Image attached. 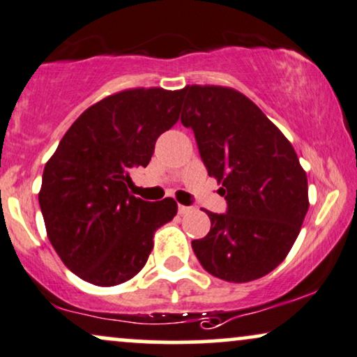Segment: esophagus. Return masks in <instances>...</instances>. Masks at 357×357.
Instances as JSON below:
<instances>
[{
	"mask_svg": "<svg viewBox=\"0 0 357 357\" xmlns=\"http://www.w3.org/2000/svg\"><path fill=\"white\" fill-rule=\"evenodd\" d=\"M188 212H192V206H185V205H178V213L185 215Z\"/></svg>",
	"mask_w": 357,
	"mask_h": 357,
	"instance_id": "1",
	"label": "esophagus"
}]
</instances>
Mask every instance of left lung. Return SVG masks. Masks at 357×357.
<instances>
[{
    "label": "left lung",
    "mask_w": 357,
    "mask_h": 357,
    "mask_svg": "<svg viewBox=\"0 0 357 357\" xmlns=\"http://www.w3.org/2000/svg\"><path fill=\"white\" fill-rule=\"evenodd\" d=\"M180 121L195 134L210 177L222 183L227 213L206 212L210 231L192 241L210 275L246 283L289 253L306 217L307 178L293 145L257 104L222 86L183 87Z\"/></svg>",
    "instance_id": "1"
}]
</instances>
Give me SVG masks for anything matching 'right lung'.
<instances>
[{
	"instance_id": "1",
	"label": "right lung",
	"mask_w": 357,
	"mask_h": 357,
	"mask_svg": "<svg viewBox=\"0 0 357 357\" xmlns=\"http://www.w3.org/2000/svg\"><path fill=\"white\" fill-rule=\"evenodd\" d=\"M183 89H126L86 109L61 139L39 190L47 238L66 266L96 286L134 278L153 233L177 215L174 199L129 192L130 169L147 167L158 135L178 121Z\"/></svg>"
}]
</instances>
